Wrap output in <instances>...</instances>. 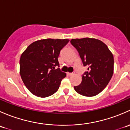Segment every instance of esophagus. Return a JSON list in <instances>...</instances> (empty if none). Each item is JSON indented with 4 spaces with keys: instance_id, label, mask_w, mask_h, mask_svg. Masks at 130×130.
Here are the masks:
<instances>
[{
    "instance_id": "esophagus-1",
    "label": "esophagus",
    "mask_w": 130,
    "mask_h": 130,
    "mask_svg": "<svg viewBox=\"0 0 130 130\" xmlns=\"http://www.w3.org/2000/svg\"><path fill=\"white\" fill-rule=\"evenodd\" d=\"M75 74L74 72H72V73H67V75L69 76H72V75H73Z\"/></svg>"
}]
</instances>
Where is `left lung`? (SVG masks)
Listing matches in <instances>:
<instances>
[{
    "label": "left lung",
    "instance_id": "8db88e82",
    "mask_svg": "<svg viewBox=\"0 0 130 130\" xmlns=\"http://www.w3.org/2000/svg\"><path fill=\"white\" fill-rule=\"evenodd\" d=\"M70 43L79 53L87 71L80 84L74 86L78 94L87 97L98 95L108 84L114 71V58L108 47L101 40L85 38L72 39Z\"/></svg>",
    "mask_w": 130,
    "mask_h": 130
}]
</instances>
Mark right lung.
Segmentation results:
<instances>
[{"label": "right lung", "instance_id": "add662e5", "mask_svg": "<svg viewBox=\"0 0 130 130\" xmlns=\"http://www.w3.org/2000/svg\"><path fill=\"white\" fill-rule=\"evenodd\" d=\"M67 39H45L33 42L21 56L20 75L27 89L41 98L50 96L60 87L66 73L61 72L58 60Z\"/></svg>", "mask_w": 130, "mask_h": 130}]
</instances>
